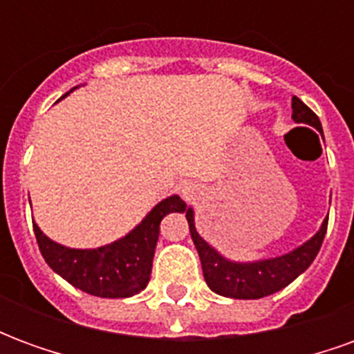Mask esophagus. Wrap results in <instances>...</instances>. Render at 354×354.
<instances>
[{
  "instance_id": "obj_1",
  "label": "esophagus",
  "mask_w": 354,
  "mask_h": 354,
  "mask_svg": "<svg viewBox=\"0 0 354 354\" xmlns=\"http://www.w3.org/2000/svg\"><path fill=\"white\" fill-rule=\"evenodd\" d=\"M184 195H185V197H193V189L189 187V185H185V187H184Z\"/></svg>"
}]
</instances>
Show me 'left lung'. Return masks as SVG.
<instances>
[{"label":"left lung","mask_w":354,"mask_h":354,"mask_svg":"<svg viewBox=\"0 0 354 354\" xmlns=\"http://www.w3.org/2000/svg\"><path fill=\"white\" fill-rule=\"evenodd\" d=\"M292 119L296 123L313 124L317 131L322 132L317 113L311 108H307L297 96L292 98ZM184 212L189 223V233H192L195 248L199 252L203 274H205L208 288L214 290L220 296L235 297V299H260V297L271 296L274 292L286 288L290 282L294 281L297 274L304 273L317 258L328 227L326 218L320 231L311 241H307L304 246H299L286 256L256 261V263H233L222 258L212 246H208L199 237L193 223L192 208H184Z\"/></svg>","instance_id":"8db88e82"}]
</instances>
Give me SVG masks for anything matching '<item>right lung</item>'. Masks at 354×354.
<instances>
[{"label":"right lung","mask_w":354,"mask_h":354,"mask_svg":"<svg viewBox=\"0 0 354 354\" xmlns=\"http://www.w3.org/2000/svg\"><path fill=\"white\" fill-rule=\"evenodd\" d=\"M178 195L161 201L127 237L96 250H73L53 243L34 223L39 252L62 279L98 297H131L146 288L151 274L159 223L170 212H184Z\"/></svg>","instance_id":"obj_1"}]
</instances>
